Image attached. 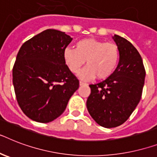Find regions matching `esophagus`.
Here are the masks:
<instances>
[{
	"instance_id": "obj_1",
	"label": "esophagus",
	"mask_w": 157,
	"mask_h": 157,
	"mask_svg": "<svg viewBox=\"0 0 157 157\" xmlns=\"http://www.w3.org/2000/svg\"><path fill=\"white\" fill-rule=\"evenodd\" d=\"M87 84L85 82H83V81H80V85H86Z\"/></svg>"
}]
</instances>
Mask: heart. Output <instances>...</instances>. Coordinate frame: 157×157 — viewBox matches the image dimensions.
Instances as JSON below:
<instances>
[{
  "instance_id": "b5f03b06",
  "label": "heart",
  "mask_w": 157,
  "mask_h": 157,
  "mask_svg": "<svg viewBox=\"0 0 157 157\" xmlns=\"http://www.w3.org/2000/svg\"><path fill=\"white\" fill-rule=\"evenodd\" d=\"M119 56L116 44L95 39L79 40L75 49L63 51L64 62L72 73H78L86 60L87 66L80 73L83 80H90L95 76L99 80L108 78L118 65Z\"/></svg>"
}]
</instances>
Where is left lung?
Here are the masks:
<instances>
[{
  "label": "left lung",
  "mask_w": 157,
  "mask_h": 157,
  "mask_svg": "<svg viewBox=\"0 0 157 157\" xmlns=\"http://www.w3.org/2000/svg\"><path fill=\"white\" fill-rule=\"evenodd\" d=\"M113 39L120 53L118 67L108 78L90 85L86 101L92 118L106 128L118 127L129 118L141 99L146 74L136 48L119 35Z\"/></svg>",
  "instance_id": "left-lung-1"
}]
</instances>
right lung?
Instances as JSON below:
<instances>
[{
	"mask_svg": "<svg viewBox=\"0 0 157 157\" xmlns=\"http://www.w3.org/2000/svg\"><path fill=\"white\" fill-rule=\"evenodd\" d=\"M72 39L48 29L22 44L13 67V84L19 106L28 118L49 123L65 110L79 88L66 65L63 51Z\"/></svg>",
	"mask_w": 157,
	"mask_h": 157,
	"instance_id": "obj_1",
	"label": "right lung"
}]
</instances>
